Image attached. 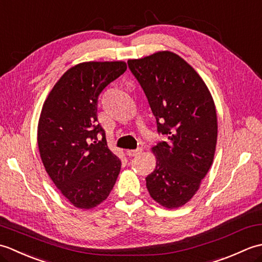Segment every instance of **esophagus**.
Instances as JSON below:
<instances>
[{
    "mask_svg": "<svg viewBox=\"0 0 262 262\" xmlns=\"http://www.w3.org/2000/svg\"><path fill=\"white\" fill-rule=\"evenodd\" d=\"M143 149L142 148H137V149H127L126 153L127 155H129V157H136V155L141 154Z\"/></svg>",
    "mask_w": 262,
    "mask_h": 262,
    "instance_id": "esophagus-1",
    "label": "esophagus"
}]
</instances>
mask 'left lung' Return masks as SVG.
<instances>
[{
  "label": "left lung",
  "mask_w": 262,
  "mask_h": 262,
  "mask_svg": "<svg viewBox=\"0 0 262 262\" xmlns=\"http://www.w3.org/2000/svg\"><path fill=\"white\" fill-rule=\"evenodd\" d=\"M168 140L151 149L157 165L146 177L151 197L165 208H179L198 191L213 164L217 116L213 97L192 66L169 51L128 60Z\"/></svg>",
  "instance_id": "8db88e82"
}]
</instances>
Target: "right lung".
<instances>
[{
	"label": "right lung",
	"instance_id": "obj_1",
	"mask_svg": "<svg viewBox=\"0 0 262 262\" xmlns=\"http://www.w3.org/2000/svg\"><path fill=\"white\" fill-rule=\"evenodd\" d=\"M126 69L122 60L77 64L60 76L42 105L37 130L42 164L63 196L80 209L107 199L120 172L97 110L100 93Z\"/></svg>",
	"mask_w": 262,
	"mask_h": 262
}]
</instances>
